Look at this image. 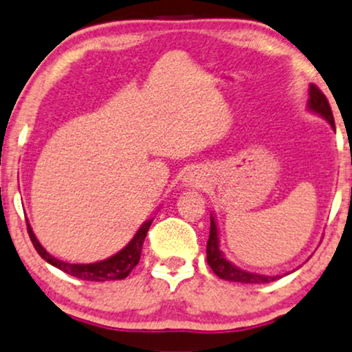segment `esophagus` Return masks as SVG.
Returning a JSON list of instances; mask_svg holds the SVG:
<instances>
[{
  "mask_svg": "<svg viewBox=\"0 0 352 352\" xmlns=\"http://www.w3.org/2000/svg\"><path fill=\"white\" fill-rule=\"evenodd\" d=\"M184 184L188 186V188H202L204 179L197 171H190L184 176Z\"/></svg>",
  "mask_w": 352,
  "mask_h": 352,
  "instance_id": "esophagus-1",
  "label": "esophagus"
}]
</instances>
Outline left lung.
<instances>
[{
	"label": "left lung",
	"mask_w": 352,
	"mask_h": 352,
	"mask_svg": "<svg viewBox=\"0 0 352 352\" xmlns=\"http://www.w3.org/2000/svg\"><path fill=\"white\" fill-rule=\"evenodd\" d=\"M309 93V109L315 114L324 117L329 125L335 129V119H333L331 107L324 94L316 88L315 85H310ZM207 263L212 267L220 279L230 280V282H240V284H266V282H272L280 279L282 276H263L254 274V272L243 271V269L236 267L228 259H225L222 251H220V241H219V228H217L215 217L210 215V235L209 241H207Z\"/></svg>",
	"instance_id": "1"
}]
</instances>
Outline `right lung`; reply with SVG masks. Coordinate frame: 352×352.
I'll return each instance as SVG.
<instances>
[{"label": "right lung", "instance_id": "1", "mask_svg": "<svg viewBox=\"0 0 352 352\" xmlns=\"http://www.w3.org/2000/svg\"><path fill=\"white\" fill-rule=\"evenodd\" d=\"M151 222H153V219L146 220V222L138 228V232L133 235L132 240L129 241V245L120 250L119 253H116L114 256H111V258L107 259H102V261L89 263V264H70V263L60 261V259H56L55 256H52L49 251L38 243L29 223H28V233L37 253L41 254L47 263L52 264V266L58 267L60 271L67 272V274L83 280H94V282L120 280V279H125V277L132 272V269L137 266L138 261H140L142 246H143V241H145L146 233H148Z\"/></svg>", "mask_w": 352, "mask_h": 352}]
</instances>
